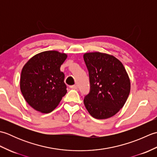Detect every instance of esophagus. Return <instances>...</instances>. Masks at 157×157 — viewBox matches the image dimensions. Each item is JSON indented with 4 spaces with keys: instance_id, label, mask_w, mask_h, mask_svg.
I'll return each mask as SVG.
<instances>
[{
    "instance_id": "34e87169",
    "label": "esophagus",
    "mask_w": 157,
    "mask_h": 157,
    "mask_svg": "<svg viewBox=\"0 0 157 157\" xmlns=\"http://www.w3.org/2000/svg\"><path fill=\"white\" fill-rule=\"evenodd\" d=\"M70 88H71V89L77 90V89H78V86H77V85H73V86H70Z\"/></svg>"
}]
</instances>
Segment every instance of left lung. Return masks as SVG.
Here are the masks:
<instances>
[{
	"instance_id": "1",
	"label": "left lung",
	"mask_w": 157,
	"mask_h": 157,
	"mask_svg": "<svg viewBox=\"0 0 157 157\" xmlns=\"http://www.w3.org/2000/svg\"><path fill=\"white\" fill-rule=\"evenodd\" d=\"M90 84L85 96L86 109L94 118L105 119L119 111L128 98L130 80L122 63L113 55L99 52L84 55Z\"/></svg>"
}]
</instances>
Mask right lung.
Wrapping results in <instances>:
<instances>
[{"instance_id": "right-lung-1", "label": "right lung", "mask_w": 157, "mask_h": 157, "mask_svg": "<svg viewBox=\"0 0 157 157\" xmlns=\"http://www.w3.org/2000/svg\"><path fill=\"white\" fill-rule=\"evenodd\" d=\"M65 53L44 51L33 56L22 69L20 89L29 105L43 113L52 111L67 93L65 75L60 67Z\"/></svg>"}]
</instances>
